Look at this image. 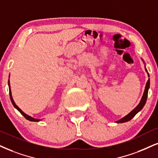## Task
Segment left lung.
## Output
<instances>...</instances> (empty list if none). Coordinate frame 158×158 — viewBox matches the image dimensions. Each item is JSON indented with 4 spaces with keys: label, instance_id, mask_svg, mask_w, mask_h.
<instances>
[{
    "label": "left lung",
    "instance_id": "1",
    "mask_svg": "<svg viewBox=\"0 0 158 158\" xmlns=\"http://www.w3.org/2000/svg\"><path fill=\"white\" fill-rule=\"evenodd\" d=\"M141 60L143 61V63H144V61H143V60L142 59V58H141ZM144 64H145V63H144ZM145 71L147 72L148 77H149V73H148L147 68H146V66H145ZM149 86H150V80H149V79H148L147 83H146L144 91H143V96H142V97H141V101H140L139 104L138 105V106H136L135 108H134L131 112L129 113V114H128L127 115H126L125 116H124V117L121 118V119L116 121V123H124V122H128V121L132 119V118H133L134 116H135V115L138 114V113H139V111H141V110H142V108H143V106H145L146 102H147V96H148V91H149Z\"/></svg>",
    "mask_w": 158,
    "mask_h": 158
}]
</instances>
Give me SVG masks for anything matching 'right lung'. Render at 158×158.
<instances>
[{
	"label": "right lung",
	"mask_w": 158,
	"mask_h": 158,
	"mask_svg": "<svg viewBox=\"0 0 158 158\" xmlns=\"http://www.w3.org/2000/svg\"><path fill=\"white\" fill-rule=\"evenodd\" d=\"M8 85H9V95H10V99H11V102H12V105L14 106V107H15V108H16L17 110H18V111H19V113H20V114H22L23 116H24V117H25V118H26V119H28V120H29V121H31V122H40V121H41V119H38V118H33L32 116H29V115H28V114H25V113L23 112V110H21V109L19 108V107L17 106L16 104H15V101H14V100H13L12 95H11V88H10V82H9V81H8Z\"/></svg>",
	"instance_id": "add662e5"
}]
</instances>
